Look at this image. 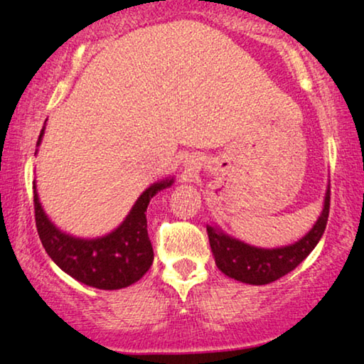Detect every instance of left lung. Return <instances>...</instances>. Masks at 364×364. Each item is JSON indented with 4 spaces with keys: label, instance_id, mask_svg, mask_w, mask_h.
<instances>
[{
    "label": "left lung",
    "instance_id": "left-lung-1",
    "mask_svg": "<svg viewBox=\"0 0 364 364\" xmlns=\"http://www.w3.org/2000/svg\"><path fill=\"white\" fill-rule=\"evenodd\" d=\"M330 210V188L325 194L323 210L316 225L306 237H302L294 245L273 248L250 247L247 243L238 242L235 238L222 234L214 227H208L209 243L213 248L215 264L222 273L237 281L248 284H268L279 279L281 276L289 273L297 264L307 258L323 235L328 220Z\"/></svg>",
    "mask_w": 364,
    "mask_h": 364
}]
</instances>
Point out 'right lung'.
I'll return each instance as SVG.
<instances>
[{
  "label": "right lung",
  "mask_w": 364,
  "mask_h": 364,
  "mask_svg": "<svg viewBox=\"0 0 364 364\" xmlns=\"http://www.w3.org/2000/svg\"><path fill=\"white\" fill-rule=\"evenodd\" d=\"M43 129L37 145L41 144ZM173 180L151 184L140 194L126 220L106 237L85 240L63 234L48 220L34 193L37 234L48 257L65 273L86 286L97 289H121L139 281L154 262V248L147 232V205L160 189Z\"/></svg>",
  "instance_id": "1"
}]
</instances>
